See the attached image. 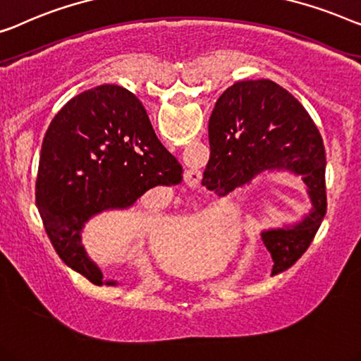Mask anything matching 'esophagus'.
Listing matches in <instances>:
<instances>
[{
	"instance_id": "obj_1",
	"label": "esophagus",
	"mask_w": 361,
	"mask_h": 361,
	"mask_svg": "<svg viewBox=\"0 0 361 361\" xmlns=\"http://www.w3.org/2000/svg\"><path fill=\"white\" fill-rule=\"evenodd\" d=\"M200 180H202V172L198 169L187 168L184 171V182L190 187V189H195V187H198Z\"/></svg>"
}]
</instances>
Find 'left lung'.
Here are the masks:
<instances>
[{"instance_id":"1","label":"left lung","mask_w":361,"mask_h":361,"mask_svg":"<svg viewBox=\"0 0 361 361\" xmlns=\"http://www.w3.org/2000/svg\"><path fill=\"white\" fill-rule=\"evenodd\" d=\"M210 161L202 184L226 195L265 172H291L305 182L311 210L291 226L262 231L271 275L290 269L310 247L327 210L326 151L300 101L270 80L238 81L218 97L208 122Z\"/></svg>"}]
</instances>
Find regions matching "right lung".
<instances>
[{
	"instance_id": "right-lung-1",
	"label": "right lung",
	"mask_w": 361,
	"mask_h": 361,
	"mask_svg": "<svg viewBox=\"0 0 361 361\" xmlns=\"http://www.w3.org/2000/svg\"><path fill=\"white\" fill-rule=\"evenodd\" d=\"M182 180V166L156 137L133 92L102 85L70 99L42 143L35 203L60 259L94 285L104 280L81 231L106 210L132 207L156 185Z\"/></svg>"
}]
</instances>
